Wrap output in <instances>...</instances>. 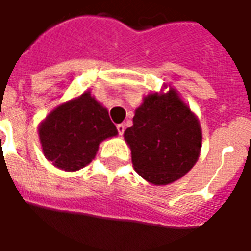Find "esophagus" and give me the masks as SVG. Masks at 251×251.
I'll return each mask as SVG.
<instances>
[{
  "mask_svg": "<svg viewBox=\"0 0 251 251\" xmlns=\"http://www.w3.org/2000/svg\"><path fill=\"white\" fill-rule=\"evenodd\" d=\"M117 131H118V134L122 136L124 131H125V125H124V124H118V125H117Z\"/></svg>",
  "mask_w": 251,
  "mask_h": 251,
  "instance_id": "34e87169",
  "label": "esophagus"
}]
</instances>
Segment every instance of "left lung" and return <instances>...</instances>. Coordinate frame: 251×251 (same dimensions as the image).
Wrapping results in <instances>:
<instances>
[{
	"label": "left lung",
	"mask_w": 251,
	"mask_h": 251,
	"mask_svg": "<svg viewBox=\"0 0 251 251\" xmlns=\"http://www.w3.org/2000/svg\"><path fill=\"white\" fill-rule=\"evenodd\" d=\"M136 172L149 183L169 184L183 177L199 157L201 130L175 90L149 94L125 130Z\"/></svg>",
	"instance_id": "left-lung-1"
}]
</instances>
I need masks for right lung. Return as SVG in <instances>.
<instances>
[{
	"label": "right lung",
	"mask_w": 251,
	"mask_h": 251,
	"mask_svg": "<svg viewBox=\"0 0 251 251\" xmlns=\"http://www.w3.org/2000/svg\"><path fill=\"white\" fill-rule=\"evenodd\" d=\"M117 133L109 111L90 93L56 107L39 129L44 156L64 171L86 167L95 157L99 142Z\"/></svg>",
	"instance_id": "obj_1"
}]
</instances>
